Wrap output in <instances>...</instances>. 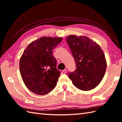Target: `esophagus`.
Returning a JSON list of instances; mask_svg holds the SVG:
<instances>
[{
  "mask_svg": "<svg viewBox=\"0 0 122 122\" xmlns=\"http://www.w3.org/2000/svg\"><path fill=\"white\" fill-rule=\"evenodd\" d=\"M62 72H63L64 73H66V72H67V69H65L64 70H63L62 71Z\"/></svg>",
  "mask_w": 122,
  "mask_h": 122,
  "instance_id": "obj_1",
  "label": "esophagus"
}]
</instances>
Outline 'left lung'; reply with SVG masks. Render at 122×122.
<instances>
[{
  "mask_svg": "<svg viewBox=\"0 0 122 122\" xmlns=\"http://www.w3.org/2000/svg\"><path fill=\"white\" fill-rule=\"evenodd\" d=\"M76 68L69 73L73 85L83 91L94 89L103 78L107 61L100 46L86 36L70 35L66 38Z\"/></svg>",
  "mask_w": 122,
  "mask_h": 122,
  "instance_id": "8db88e82",
  "label": "left lung"
}]
</instances>
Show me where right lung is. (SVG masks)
I'll list each match as a JSON object with an SVG mask.
<instances>
[{
	"instance_id": "right-lung-1",
	"label": "right lung",
	"mask_w": 122,
	"mask_h": 122,
	"mask_svg": "<svg viewBox=\"0 0 122 122\" xmlns=\"http://www.w3.org/2000/svg\"><path fill=\"white\" fill-rule=\"evenodd\" d=\"M62 40L60 37H42L30 43L19 62L20 74L28 89L38 95H45L56 85L60 71L52 50Z\"/></svg>"
}]
</instances>
